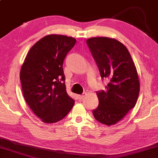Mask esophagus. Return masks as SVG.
Returning a JSON list of instances; mask_svg holds the SVG:
<instances>
[{"instance_id":"34e87169","label":"esophagus","mask_w":158,"mask_h":158,"mask_svg":"<svg viewBox=\"0 0 158 158\" xmlns=\"http://www.w3.org/2000/svg\"><path fill=\"white\" fill-rule=\"evenodd\" d=\"M86 95V93H84L83 94H81V95H78L77 96H78L79 99H81V98H83Z\"/></svg>"}]
</instances>
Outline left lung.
<instances>
[{
    "label": "left lung",
    "mask_w": 158,
    "mask_h": 158,
    "mask_svg": "<svg viewBox=\"0 0 158 158\" xmlns=\"http://www.w3.org/2000/svg\"><path fill=\"white\" fill-rule=\"evenodd\" d=\"M86 43L102 79L109 81L105 91L96 92L98 106L94 116L101 123L112 126L135 107L140 91L137 69L128 49L117 40L91 37Z\"/></svg>",
    "instance_id": "obj_1"
}]
</instances>
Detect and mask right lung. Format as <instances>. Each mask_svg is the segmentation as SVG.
<instances>
[{"instance_id": "add662e5", "label": "right lung", "mask_w": 158, "mask_h": 158, "mask_svg": "<svg viewBox=\"0 0 158 158\" xmlns=\"http://www.w3.org/2000/svg\"><path fill=\"white\" fill-rule=\"evenodd\" d=\"M76 42L65 35H46L30 48L21 67L20 79L25 102L45 123L61 121L74 104L66 91L62 65Z\"/></svg>"}]
</instances>
